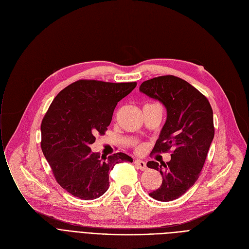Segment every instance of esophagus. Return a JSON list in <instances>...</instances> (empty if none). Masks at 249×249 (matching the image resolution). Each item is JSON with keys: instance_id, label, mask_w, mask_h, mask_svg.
<instances>
[{"instance_id": "esophagus-1", "label": "esophagus", "mask_w": 249, "mask_h": 249, "mask_svg": "<svg viewBox=\"0 0 249 249\" xmlns=\"http://www.w3.org/2000/svg\"><path fill=\"white\" fill-rule=\"evenodd\" d=\"M134 163L141 169V171H146V169H147L146 163H145L144 161H142V160H136L134 161Z\"/></svg>"}]
</instances>
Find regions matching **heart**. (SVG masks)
<instances>
[{"mask_svg":"<svg viewBox=\"0 0 249 249\" xmlns=\"http://www.w3.org/2000/svg\"><path fill=\"white\" fill-rule=\"evenodd\" d=\"M143 149V146L142 145H138L137 146V151H141Z\"/></svg>","mask_w":249,"mask_h":249,"instance_id":"obj_1","label":"heart"}]
</instances>
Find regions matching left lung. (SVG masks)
Segmentation results:
<instances>
[{
  "label": "left lung",
  "instance_id": "left-lung-1",
  "mask_svg": "<svg viewBox=\"0 0 249 249\" xmlns=\"http://www.w3.org/2000/svg\"><path fill=\"white\" fill-rule=\"evenodd\" d=\"M139 90L160 101L166 109V121L151 153L174 150L166 163L147 162L162 177L161 186L149 196L160 202L173 201L199 178L214 138L213 110L197 89L175 75L143 82Z\"/></svg>",
  "mask_w": 249,
  "mask_h": 249
}]
</instances>
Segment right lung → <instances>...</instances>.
Returning a JSON list of instances; mask_svg holds the SVG:
<instances>
[{
    "instance_id": "obj_1",
    "label": "right lung",
    "mask_w": 249,
    "mask_h": 249,
    "mask_svg": "<svg viewBox=\"0 0 249 249\" xmlns=\"http://www.w3.org/2000/svg\"><path fill=\"white\" fill-rule=\"evenodd\" d=\"M136 85L81 80L52 101L41 123V149L59 186L74 197H101L109 189L114 165L133 161L123 152L101 159L89 145L97 134H105L118 102Z\"/></svg>"
}]
</instances>
